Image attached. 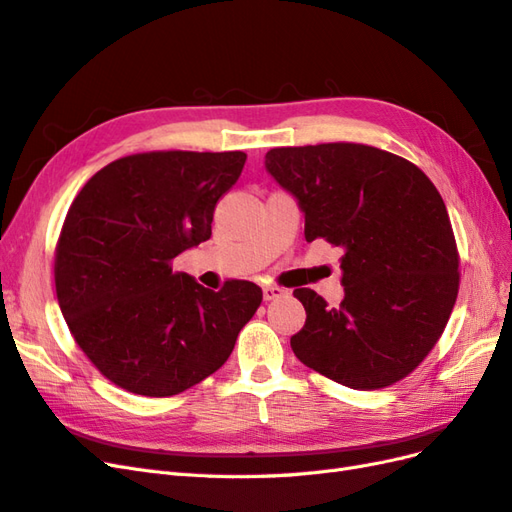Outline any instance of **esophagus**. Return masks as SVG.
<instances>
[{
	"label": "esophagus",
	"instance_id": "34e87169",
	"mask_svg": "<svg viewBox=\"0 0 512 512\" xmlns=\"http://www.w3.org/2000/svg\"><path fill=\"white\" fill-rule=\"evenodd\" d=\"M284 292L286 290L280 288V286H265V288H262V297H265V301H273L277 297H282Z\"/></svg>",
	"mask_w": 512,
	"mask_h": 512
}]
</instances>
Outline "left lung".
Instances as JSON below:
<instances>
[{
  "label": "left lung",
  "instance_id": "obj_1",
  "mask_svg": "<svg viewBox=\"0 0 512 512\" xmlns=\"http://www.w3.org/2000/svg\"><path fill=\"white\" fill-rule=\"evenodd\" d=\"M267 173L305 215V239L342 247L344 301L297 288V359L356 391L406 378L436 346L459 290V256L440 192L421 168L356 143L280 147Z\"/></svg>",
  "mask_w": 512,
  "mask_h": 512
}]
</instances>
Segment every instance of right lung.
<instances>
[{
  "label": "right lung",
  "mask_w": 512,
  "mask_h": 512,
  "mask_svg": "<svg viewBox=\"0 0 512 512\" xmlns=\"http://www.w3.org/2000/svg\"><path fill=\"white\" fill-rule=\"evenodd\" d=\"M243 151H151L91 177L55 252L57 301L100 374L145 397H170L218 371L262 301L243 280L213 292L173 258L211 237L218 200Z\"/></svg>",
  "instance_id": "1"
}]
</instances>
